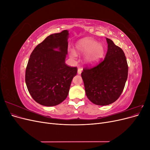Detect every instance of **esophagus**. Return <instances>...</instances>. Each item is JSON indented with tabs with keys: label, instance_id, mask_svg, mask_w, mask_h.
Masks as SVG:
<instances>
[{
	"label": "esophagus",
	"instance_id": "1",
	"mask_svg": "<svg viewBox=\"0 0 150 150\" xmlns=\"http://www.w3.org/2000/svg\"><path fill=\"white\" fill-rule=\"evenodd\" d=\"M81 72H82V69H81V68H78V74H81Z\"/></svg>",
	"mask_w": 150,
	"mask_h": 150
}]
</instances>
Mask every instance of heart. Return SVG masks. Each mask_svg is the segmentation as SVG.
<instances>
[{"label":"heart","instance_id":"b5f03b06","mask_svg":"<svg viewBox=\"0 0 150 150\" xmlns=\"http://www.w3.org/2000/svg\"><path fill=\"white\" fill-rule=\"evenodd\" d=\"M76 52L80 55H86L84 61L86 64L93 66L100 61L104 54L105 48L104 45L98 43L97 40L90 38L81 39L76 44ZM71 58L75 59L76 52L73 50L69 51Z\"/></svg>","mask_w":150,"mask_h":150}]
</instances>
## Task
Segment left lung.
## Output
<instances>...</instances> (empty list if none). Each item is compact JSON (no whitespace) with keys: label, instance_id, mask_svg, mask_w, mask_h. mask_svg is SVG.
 Segmentation results:
<instances>
[{"label":"left lung","instance_id":"left-lung-1","mask_svg":"<svg viewBox=\"0 0 150 150\" xmlns=\"http://www.w3.org/2000/svg\"><path fill=\"white\" fill-rule=\"evenodd\" d=\"M108 51L97 66L83 69L86 94L93 103L106 106L116 101L124 89L128 66L123 51L106 38Z\"/></svg>","mask_w":150,"mask_h":150}]
</instances>
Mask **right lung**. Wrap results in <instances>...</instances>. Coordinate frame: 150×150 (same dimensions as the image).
Returning a JSON list of instances; mask_svg holds the SVG:
<instances>
[{"instance_id": "add662e5", "label": "right lung", "mask_w": 150, "mask_h": 150, "mask_svg": "<svg viewBox=\"0 0 150 150\" xmlns=\"http://www.w3.org/2000/svg\"><path fill=\"white\" fill-rule=\"evenodd\" d=\"M68 30L50 35L31 53L25 70V84L34 101L46 106L60 104L67 98L76 67L65 63Z\"/></svg>"}]
</instances>
